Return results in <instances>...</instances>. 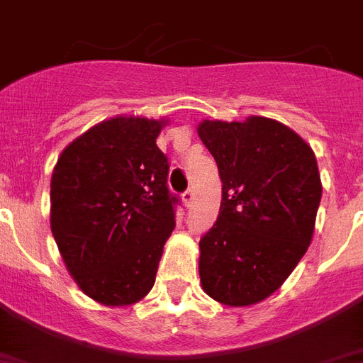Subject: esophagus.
Wrapping results in <instances>:
<instances>
[{"mask_svg":"<svg viewBox=\"0 0 363 363\" xmlns=\"http://www.w3.org/2000/svg\"><path fill=\"white\" fill-rule=\"evenodd\" d=\"M182 203H184L186 207H190L191 203H194V188H188V190L182 194Z\"/></svg>","mask_w":363,"mask_h":363,"instance_id":"obj_1","label":"esophagus"}]
</instances>
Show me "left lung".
<instances>
[{
	"mask_svg": "<svg viewBox=\"0 0 363 363\" xmlns=\"http://www.w3.org/2000/svg\"><path fill=\"white\" fill-rule=\"evenodd\" d=\"M222 179L216 223L199 240L203 291L231 308L281 287L308 252L320 184L311 147L289 126L252 115L197 126Z\"/></svg>",
	"mask_w": 363,
	"mask_h": 363,
	"instance_id": "left-lung-1",
	"label": "left lung"
}]
</instances>
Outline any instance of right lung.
<instances>
[{"label":"right lung","instance_id":"1","mask_svg":"<svg viewBox=\"0 0 363 363\" xmlns=\"http://www.w3.org/2000/svg\"><path fill=\"white\" fill-rule=\"evenodd\" d=\"M166 119L119 115L65 147L50 182V225L76 285L102 306L140 302L155 285L179 199L156 138Z\"/></svg>","mask_w":363,"mask_h":363}]
</instances>
